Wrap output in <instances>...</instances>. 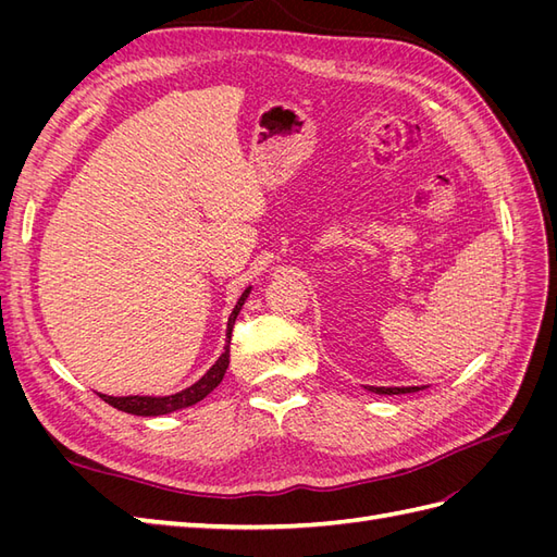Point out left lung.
<instances>
[{
	"instance_id": "obj_1",
	"label": "left lung",
	"mask_w": 557,
	"mask_h": 557,
	"mask_svg": "<svg viewBox=\"0 0 557 557\" xmlns=\"http://www.w3.org/2000/svg\"><path fill=\"white\" fill-rule=\"evenodd\" d=\"M367 391H372L376 395H404V393H418V385H407V387H383V385H364Z\"/></svg>"
}]
</instances>
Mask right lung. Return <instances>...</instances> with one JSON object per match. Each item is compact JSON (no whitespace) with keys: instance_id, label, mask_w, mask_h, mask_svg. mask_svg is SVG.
Returning a JSON list of instances; mask_svg holds the SVG:
<instances>
[{"instance_id":"right-lung-1","label":"right lung","mask_w":557,"mask_h":557,"mask_svg":"<svg viewBox=\"0 0 557 557\" xmlns=\"http://www.w3.org/2000/svg\"><path fill=\"white\" fill-rule=\"evenodd\" d=\"M250 295V285L242 293L239 301L234 305L232 313H230V320H227V332H225V348L221 352V358H218L211 367L209 372L201 376L199 381H195L193 385L183 387L181 393H174V395H164V397H156V395H127V397H113V395H102L99 393V397H102L107 404H111L113 409L117 411H125V413H132V416H164V413H172V411H178V409H188L193 407V404L205 399L211 391H215L218 385H221L227 367H230V342H232V327H234V320H237L242 307L246 305V299Z\"/></svg>"}]
</instances>
